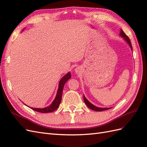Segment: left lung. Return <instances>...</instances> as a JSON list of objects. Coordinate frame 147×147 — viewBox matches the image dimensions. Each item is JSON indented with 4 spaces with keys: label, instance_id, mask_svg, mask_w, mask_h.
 <instances>
[{
    "label": "left lung",
    "instance_id": "1",
    "mask_svg": "<svg viewBox=\"0 0 147 147\" xmlns=\"http://www.w3.org/2000/svg\"><path fill=\"white\" fill-rule=\"evenodd\" d=\"M120 36L121 37H123V38L124 39V40L127 42L128 43V44L129 45L130 47H131V49L132 50V44L131 42V40H130L129 38L128 37V36L125 34L124 32V31L122 30V29H121V32H120ZM84 101L85 103L86 104V105L89 107L90 109L92 110H94L96 111H105V110H109V109H110L111 108H99L97 107H95L94 106V105H92L91 103H90L88 100H87V98L85 97V96L84 95Z\"/></svg>",
    "mask_w": 147,
    "mask_h": 147
}]
</instances>
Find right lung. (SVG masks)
<instances>
[{
	"mask_svg": "<svg viewBox=\"0 0 147 147\" xmlns=\"http://www.w3.org/2000/svg\"><path fill=\"white\" fill-rule=\"evenodd\" d=\"M71 76L70 73H68L65 76L63 77L61 80L59 82V86H58V89L57 91V94L56 95V97L55 100H53V102L50 105L49 107H47L44 108H31L32 110H34L36 111L42 113H50V112H53L55 110H56L59 107L60 102L61 101V95H62V92H63V87L65 84L66 82L71 78Z\"/></svg>",
	"mask_w": 147,
	"mask_h": 147,
	"instance_id": "right-lung-1",
	"label": "right lung"
}]
</instances>
